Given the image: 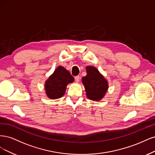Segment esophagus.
<instances>
[{
  "mask_svg": "<svg viewBox=\"0 0 155 155\" xmlns=\"http://www.w3.org/2000/svg\"><path fill=\"white\" fill-rule=\"evenodd\" d=\"M80 79H81V77H80V76H76L74 77V80H75L76 82H79L80 81Z\"/></svg>",
  "mask_w": 155,
  "mask_h": 155,
  "instance_id": "1",
  "label": "esophagus"
}]
</instances>
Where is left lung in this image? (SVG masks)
I'll use <instances>...</instances> for the list:
<instances>
[{
	"label": "left lung",
	"mask_w": 155,
	"mask_h": 155,
	"mask_svg": "<svg viewBox=\"0 0 155 155\" xmlns=\"http://www.w3.org/2000/svg\"><path fill=\"white\" fill-rule=\"evenodd\" d=\"M86 69L87 75L83 77L82 81L86 89L87 97L93 101H100L107 90V82L97 68L87 66Z\"/></svg>",
	"instance_id": "left-lung-1"
}]
</instances>
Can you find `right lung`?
Here are the masks:
<instances>
[{
	"label": "right lung",
	"instance_id": "obj_1",
	"mask_svg": "<svg viewBox=\"0 0 155 155\" xmlns=\"http://www.w3.org/2000/svg\"><path fill=\"white\" fill-rule=\"evenodd\" d=\"M74 81L70 73L62 66H58L45 84L47 95L51 99L62 97L66 91L67 85Z\"/></svg>",
	"mask_w": 155,
	"mask_h": 155
}]
</instances>
